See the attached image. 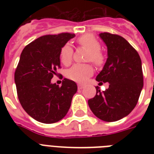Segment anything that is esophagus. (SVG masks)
I'll return each instance as SVG.
<instances>
[{"label": "esophagus", "mask_w": 154, "mask_h": 154, "mask_svg": "<svg viewBox=\"0 0 154 154\" xmlns=\"http://www.w3.org/2000/svg\"><path fill=\"white\" fill-rule=\"evenodd\" d=\"M77 87H78V89H83V88H84V85H81V84H79L78 85H77Z\"/></svg>", "instance_id": "34e87169"}]
</instances>
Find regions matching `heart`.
<instances>
[{
    "label": "heart",
    "mask_w": 154,
    "mask_h": 154,
    "mask_svg": "<svg viewBox=\"0 0 154 154\" xmlns=\"http://www.w3.org/2000/svg\"><path fill=\"white\" fill-rule=\"evenodd\" d=\"M78 44L85 49L89 50L87 54V60H91L95 65H100L104 61V57L100 52L101 45L97 40L92 34H85L77 40ZM72 47L69 44L65 45L60 51V61L64 65H67L70 64L72 59ZM94 72V69L90 65L76 64L69 69L66 72V76L72 81L85 83Z\"/></svg>",
    "instance_id": "obj_1"
}]
</instances>
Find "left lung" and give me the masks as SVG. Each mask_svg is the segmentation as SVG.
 <instances>
[{"label": "left lung", "instance_id": "left-lung-1", "mask_svg": "<svg viewBox=\"0 0 154 154\" xmlns=\"http://www.w3.org/2000/svg\"><path fill=\"white\" fill-rule=\"evenodd\" d=\"M99 36L107 46L108 58L96 80L109 85L102 92L97 86L96 95L88 104L99 119L116 122L129 115L138 101L143 88L141 60L124 37L109 32H101Z\"/></svg>", "mask_w": 154, "mask_h": 154}]
</instances>
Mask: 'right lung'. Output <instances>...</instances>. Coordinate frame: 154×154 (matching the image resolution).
<instances>
[{"mask_svg": "<svg viewBox=\"0 0 154 154\" xmlns=\"http://www.w3.org/2000/svg\"><path fill=\"white\" fill-rule=\"evenodd\" d=\"M74 37L69 32L42 36L26 45L20 54L14 74L18 99L37 122L55 123L69 109L77 84L65 78L60 87L52 84L51 79L60 68V49Z\"/></svg>", "mask_w": 154, "mask_h": 154, "instance_id": "add662e5", "label": "right lung"}]
</instances>
